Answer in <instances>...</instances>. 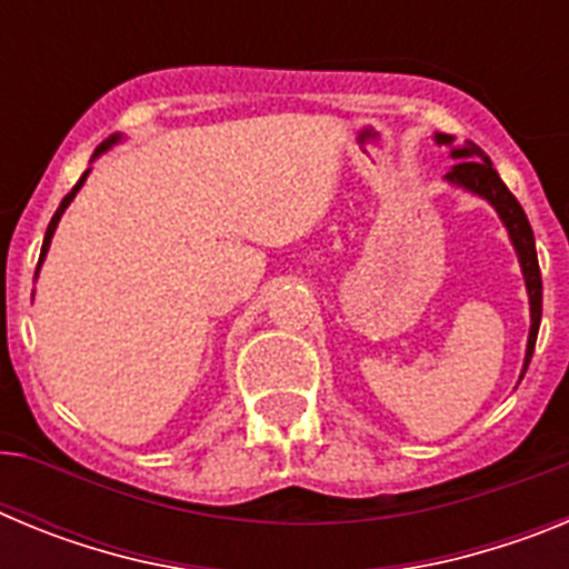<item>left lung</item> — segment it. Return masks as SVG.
Instances as JSON below:
<instances>
[{
    "instance_id": "1",
    "label": "left lung",
    "mask_w": 569,
    "mask_h": 569,
    "mask_svg": "<svg viewBox=\"0 0 569 569\" xmlns=\"http://www.w3.org/2000/svg\"><path fill=\"white\" fill-rule=\"evenodd\" d=\"M439 144H450L453 139L445 133L436 136ZM453 156L459 162L453 164V170L447 173V179L453 184L472 190V193L485 196L492 208L499 210L501 222L510 230V239L516 244V253H519L521 270H525L527 293H530V339H527V359L525 370L532 359V347H536V336H539L541 325V270H539V256H536V239H532V228L527 222L525 210L516 202V196L507 190V184L501 182V176L496 173L492 162L487 159L485 150L479 144L465 142V148H456Z\"/></svg>"
}]
</instances>
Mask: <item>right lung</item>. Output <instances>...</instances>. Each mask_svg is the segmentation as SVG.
Listing matches in <instances>:
<instances>
[{"label": "right lung", "mask_w": 569, "mask_h": 569, "mask_svg": "<svg viewBox=\"0 0 569 569\" xmlns=\"http://www.w3.org/2000/svg\"><path fill=\"white\" fill-rule=\"evenodd\" d=\"M110 142H116V136H113V139H110ZM110 142H104V144H102V148H97V156H99V153H102V150H104V148H108V144H110ZM84 179H88V170H84V173H82V179H79V182H77V184H73V190H70V193H68V196H64V199H62V204H59V208H57V213H53V219H50V224H48V233H44V241H42V253H39V264H42L44 253H48V248H50V239H53V230H57V224H59V219H62L64 208H68V204H70V202H73V196H77V190H79V188H82V184H84Z\"/></svg>", "instance_id": "add662e5"}]
</instances>
